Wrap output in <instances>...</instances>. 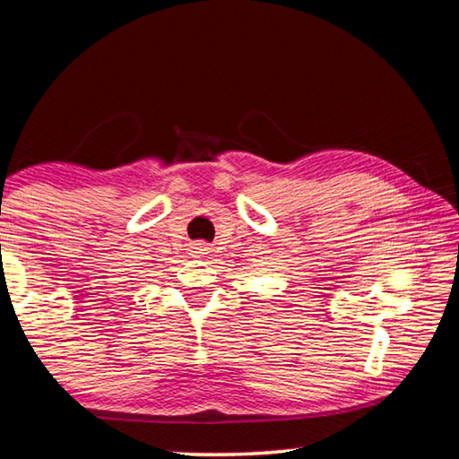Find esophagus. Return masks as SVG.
<instances>
[{
    "instance_id": "esophagus-1",
    "label": "esophagus",
    "mask_w": 459,
    "mask_h": 459,
    "mask_svg": "<svg viewBox=\"0 0 459 459\" xmlns=\"http://www.w3.org/2000/svg\"><path fill=\"white\" fill-rule=\"evenodd\" d=\"M206 251H208V247L204 243H196L192 247V253L196 255V257H200V255H206Z\"/></svg>"
}]
</instances>
